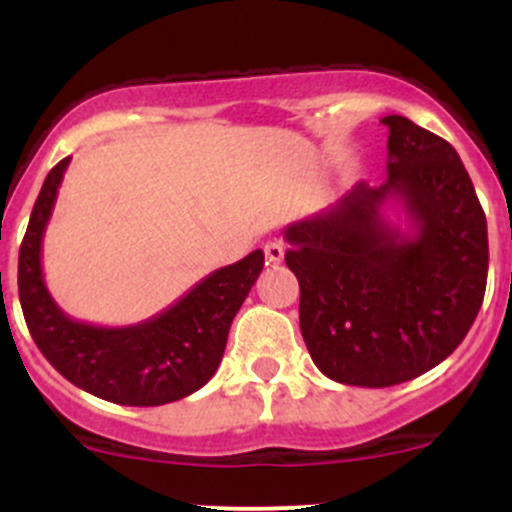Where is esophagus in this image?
Wrapping results in <instances>:
<instances>
[{"label": "esophagus", "instance_id": "esophagus-1", "mask_svg": "<svg viewBox=\"0 0 512 512\" xmlns=\"http://www.w3.org/2000/svg\"><path fill=\"white\" fill-rule=\"evenodd\" d=\"M265 257L267 262H282L285 260V245L280 240L265 242Z\"/></svg>", "mask_w": 512, "mask_h": 512}]
</instances>
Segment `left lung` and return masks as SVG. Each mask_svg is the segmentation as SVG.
Listing matches in <instances>:
<instances>
[{
    "label": "left lung",
    "instance_id": "1",
    "mask_svg": "<svg viewBox=\"0 0 512 512\" xmlns=\"http://www.w3.org/2000/svg\"><path fill=\"white\" fill-rule=\"evenodd\" d=\"M381 123L386 183H356L285 230L312 361L366 389L404 384L453 354L488 280V225L456 148L404 116ZM389 202L405 208L409 231L385 220Z\"/></svg>",
    "mask_w": 512,
    "mask_h": 512
}]
</instances>
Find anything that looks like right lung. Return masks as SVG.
<instances>
[{"label": "right lung", "instance_id": "obj_1", "mask_svg": "<svg viewBox=\"0 0 512 512\" xmlns=\"http://www.w3.org/2000/svg\"><path fill=\"white\" fill-rule=\"evenodd\" d=\"M71 158L56 163L36 198L19 247V302L39 352L64 379L121 406H163L203 389L223 359L227 332L265 255L215 270L168 309L131 327L76 322L44 285L41 240Z\"/></svg>", "mask_w": 512, "mask_h": 512}]
</instances>
